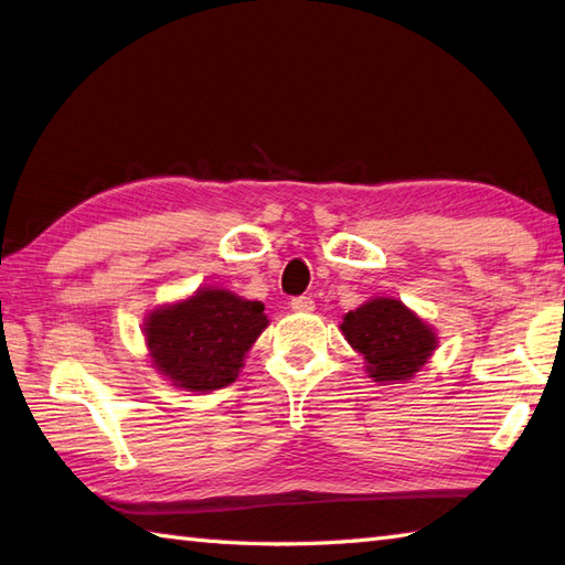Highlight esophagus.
Instances as JSON below:
<instances>
[{"label": "esophagus", "mask_w": 565, "mask_h": 565, "mask_svg": "<svg viewBox=\"0 0 565 565\" xmlns=\"http://www.w3.org/2000/svg\"><path fill=\"white\" fill-rule=\"evenodd\" d=\"M291 310H294V313H313L316 301L310 296H298L291 301Z\"/></svg>", "instance_id": "esophagus-1"}]
</instances>
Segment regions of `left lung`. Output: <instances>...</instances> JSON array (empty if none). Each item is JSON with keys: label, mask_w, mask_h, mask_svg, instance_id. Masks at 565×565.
Wrapping results in <instances>:
<instances>
[{"label": "left lung", "mask_w": 565, "mask_h": 565, "mask_svg": "<svg viewBox=\"0 0 565 565\" xmlns=\"http://www.w3.org/2000/svg\"><path fill=\"white\" fill-rule=\"evenodd\" d=\"M340 330L376 383L411 381L439 347L435 328L393 296L369 298L342 318Z\"/></svg>", "instance_id": "1"}]
</instances>
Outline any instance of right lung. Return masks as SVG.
Wrapping results in <instances>:
<instances>
[{
  "instance_id": "obj_1",
  "label": "right lung",
  "mask_w": 565,
  "mask_h": 565,
  "mask_svg": "<svg viewBox=\"0 0 565 565\" xmlns=\"http://www.w3.org/2000/svg\"><path fill=\"white\" fill-rule=\"evenodd\" d=\"M267 326L259 301L203 286L182 301L150 310L142 334L158 374L177 388L209 393L231 386Z\"/></svg>"
}]
</instances>
